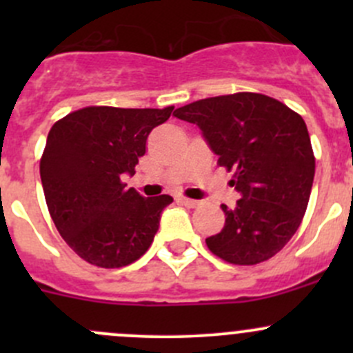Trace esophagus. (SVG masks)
<instances>
[{
	"label": "esophagus",
	"mask_w": 353,
	"mask_h": 353,
	"mask_svg": "<svg viewBox=\"0 0 353 353\" xmlns=\"http://www.w3.org/2000/svg\"><path fill=\"white\" fill-rule=\"evenodd\" d=\"M177 201H179L181 205L188 206V208H196V206L199 205V201H196V199H190V198H183V196L177 198Z\"/></svg>",
	"instance_id": "esophagus-1"
}]
</instances>
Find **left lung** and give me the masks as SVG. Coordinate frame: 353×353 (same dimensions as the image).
Here are the masks:
<instances>
[{
  "label": "left lung",
  "instance_id": "8db88e82",
  "mask_svg": "<svg viewBox=\"0 0 353 353\" xmlns=\"http://www.w3.org/2000/svg\"><path fill=\"white\" fill-rule=\"evenodd\" d=\"M193 123L234 170L241 199L222 205L225 225L206 239L213 254L234 265H258L275 256L302 222L312 181L314 154L304 119L276 99L251 92L201 99L174 110Z\"/></svg>",
  "mask_w": 353,
  "mask_h": 353
}]
</instances>
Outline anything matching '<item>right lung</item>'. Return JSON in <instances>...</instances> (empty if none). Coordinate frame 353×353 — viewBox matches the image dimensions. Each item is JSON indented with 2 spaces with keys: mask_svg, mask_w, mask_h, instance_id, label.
<instances>
[{
  "mask_svg": "<svg viewBox=\"0 0 353 353\" xmlns=\"http://www.w3.org/2000/svg\"><path fill=\"white\" fill-rule=\"evenodd\" d=\"M165 109L85 108L51 128L41 181L56 229L90 265L121 268L147 252L169 194L145 198L126 190L147 152V138L172 114Z\"/></svg>",
  "mask_w": 353,
  "mask_h": 353,
  "instance_id": "add662e5",
  "label": "right lung"
}]
</instances>
